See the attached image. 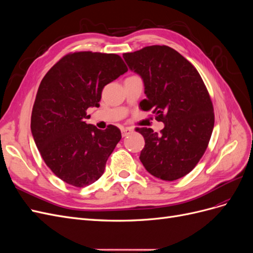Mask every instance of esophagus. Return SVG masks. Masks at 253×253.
<instances>
[{
  "label": "esophagus",
  "instance_id": "esophagus-1",
  "mask_svg": "<svg viewBox=\"0 0 253 253\" xmlns=\"http://www.w3.org/2000/svg\"><path fill=\"white\" fill-rule=\"evenodd\" d=\"M133 132V129L131 127H122L121 128V134H122V137H126L127 136L128 134H131Z\"/></svg>",
  "mask_w": 253,
  "mask_h": 253
}]
</instances>
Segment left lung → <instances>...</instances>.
<instances>
[{"instance_id":"left-lung-1","label":"left lung","mask_w":253,"mask_h":253,"mask_svg":"<svg viewBox=\"0 0 253 253\" xmlns=\"http://www.w3.org/2000/svg\"><path fill=\"white\" fill-rule=\"evenodd\" d=\"M129 70L139 75L147 99L143 111L154 109L165 127L136 131L144 138L140 162L150 174L172 181L192 171L208 147L214 126L213 105L196 68L175 49L153 45L124 53Z\"/></svg>"}]
</instances>
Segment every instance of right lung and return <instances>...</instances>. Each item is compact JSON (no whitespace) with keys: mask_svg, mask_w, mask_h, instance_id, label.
Masks as SVG:
<instances>
[{"mask_svg":"<svg viewBox=\"0 0 253 253\" xmlns=\"http://www.w3.org/2000/svg\"><path fill=\"white\" fill-rule=\"evenodd\" d=\"M127 68L115 53L66 55L42 79L32 113V134L46 166L60 179L85 187L100 178L121 139L120 129H99L85 120L98 108L103 87Z\"/></svg>","mask_w":253,"mask_h":253,"instance_id":"1","label":"right lung"}]
</instances>
